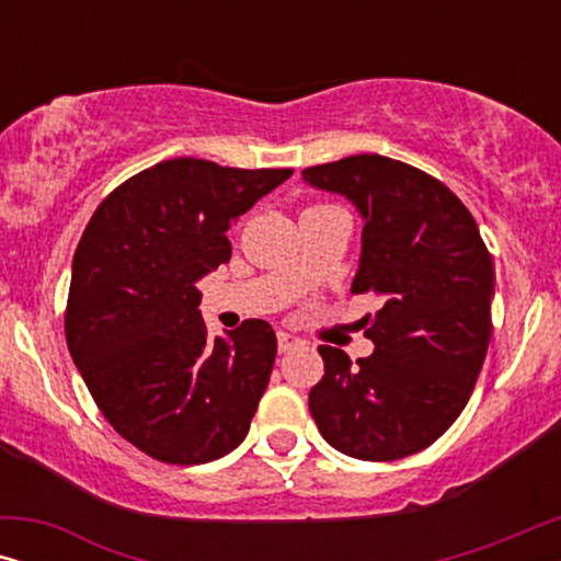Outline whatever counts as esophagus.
Returning a JSON list of instances; mask_svg holds the SVG:
<instances>
[{
    "mask_svg": "<svg viewBox=\"0 0 561 561\" xmlns=\"http://www.w3.org/2000/svg\"><path fill=\"white\" fill-rule=\"evenodd\" d=\"M298 344H301V340H298V336L288 334V332H278V350H280V352H290V350H296Z\"/></svg>",
    "mask_w": 561,
    "mask_h": 561,
    "instance_id": "34e87169",
    "label": "esophagus"
}]
</instances>
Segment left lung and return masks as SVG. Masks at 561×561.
Wrapping results in <instances>:
<instances>
[{
	"label": "left lung",
	"mask_w": 561,
	"mask_h": 561,
	"mask_svg": "<svg viewBox=\"0 0 561 561\" xmlns=\"http://www.w3.org/2000/svg\"><path fill=\"white\" fill-rule=\"evenodd\" d=\"M363 214L352 294L380 309L359 321L375 352L355 365L321 344L324 378L309 409L324 439L365 462H393L434 444L470 401L485 363L493 257L472 214L439 179L386 156H350L304 171Z\"/></svg>",
	"instance_id": "left-lung-1"
}]
</instances>
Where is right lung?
I'll use <instances>...</instances> for the list:
<instances>
[{
    "instance_id": "right-lung-1",
    "label": "right lung",
    "mask_w": 561,
    "mask_h": 561,
    "mask_svg": "<svg viewBox=\"0 0 561 561\" xmlns=\"http://www.w3.org/2000/svg\"><path fill=\"white\" fill-rule=\"evenodd\" d=\"M290 173L163 160L119 183L83 229L64 317L68 352L114 432L158 462H211L250 432L275 332L248 319L209 340L196 283L229 263L234 219Z\"/></svg>"
}]
</instances>
